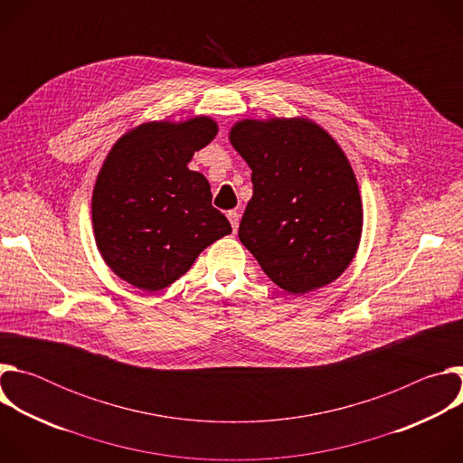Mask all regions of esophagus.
Here are the masks:
<instances>
[{
    "instance_id": "1",
    "label": "esophagus",
    "mask_w": 463,
    "mask_h": 463,
    "mask_svg": "<svg viewBox=\"0 0 463 463\" xmlns=\"http://www.w3.org/2000/svg\"><path fill=\"white\" fill-rule=\"evenodd\" d=\"M227 218H229L231 225H232V231L236 232V231H238V225H240V214H238L236 211H229V213H227Z\"/></svg>"
}]
</instances>
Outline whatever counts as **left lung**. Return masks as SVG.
Segmentation results:
<instances>
[{
    "label": "left lung",
    "mask_w": 463,
    "mask_h": 463,
    "mask_svg": "<svg viewBox=\"0 0 463 463\" xmlns=\"http://www.w3.org/2000/svg\"><path fill=\"white\" fill-rule=\"evenodd\" d=\"M231 143L252 170L238 236L279 288L304 295L350 266L363 231L355 174L306 118L241 120Z\"/></svg>",
    "instance_id": "obj_1"
}]
</instances>
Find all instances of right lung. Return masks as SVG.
Here are the masks:
<instances>
[{
	"label": "right lung",
	"mask_w": 463,
	"mask_h": 463,
	"mask_svg": "<svg viewBox=\"0 0 463 463\" xmlns=\"http://www.w3.org/2000/svg\"><path fill=\"white\" fill-rule=\"evenodd\" d=\"M218 134L209 117L146 122L122 136L99 172L91 214L97 247L115 275L143 291L183 277L200 252L231 234L211 184L188 170Z\"/></svg>",
	"instance_id": "1"
}]
</instances>
